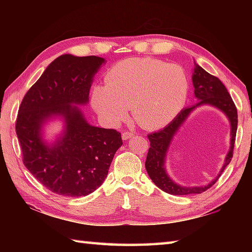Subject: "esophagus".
<instances>
[{
  "label": "esophagus",
  "mask_w": 252,
  "mask_h": 252,
  "mask_svg": "<svg viewBox=\"0 0 252 252\" xmlns=\"http://www.w3.org/2000/svg\"><path fill=\"white\" fill-rule=\"evenodd\" d=\"M133 135V132H131V131H125L122 133V139L123 140H127V139H130L131 136Z\"/></svg>",
  "instance_id": "obj_1"
}]
</instances>
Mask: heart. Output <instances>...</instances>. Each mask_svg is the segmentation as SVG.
I'll return each mask as SVG.
<instances>
[{
	"label": "heart",
	"mask_w": 252,
	"mask_h": 252,
	"mask_svg": "<svg viewBox=\"0 0 252 252\" xmlns=\"http://www.w3.org/2000/svg\"><path fill=\"white\" fill-rule=\"evenodd\" d=\"M190 82L181 66L149 58L123 60L104 74L103 85L92 88L90 101L101 120L118 126L130 106L144 129H159L171 122L189 95Z\"/></svg>",
	"instance_id": "1"
}]
</instances>
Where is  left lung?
<instances>
[{
    "instance_id": "left-lung-1",
    "label": "left lung",
    "mask_w": 252,
    "mask_h": 252,
    "mask_svg": "<svg viewBox=\"0 0 252 252\" xmlns=\"http://www.w3.org/2000/svg\"><path fill=\"white\" fill-rule=\"evenodd\" d=\"M194 73L192 75L194 94L195 97L200 100L198 104L190 108L183 109L169 125L163 129L155 132V133L148 134V139L150 141V148H149L147 160H146V169L151 180L155 185L160 188L162 191L173 195H187L194 193H202L211 188L218 181L224 169L230 163L233 156L234 141H236L237 127H238V112L234 102L232 101L231 95L223 83L215 75H211L204 71L201 66L194 64ZM201 104H211L217 106L221 110H223L229 118L230 124L232 125V147L229 153L226 157V161L223 169L215 181H213L209 185L204 187H181L174 184L165 173L164 170V161L165 155L168 148L169 143L173 135L178 129L182 123L185 121L186 117L195 106Z\"/></svg>"
}]
</instances>
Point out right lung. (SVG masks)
Here are the masks:
<instances>
[{
  "instance_id": "obj_1",
  "label": "right lung",
  "mask_w": 252,
  "mask_h": 252,
  "mask_svg": "<svg viewBox=\"0 0 252 252\" xmlns=\"http://www.w3.org/2000/svg\"><path fill=\"white\" fill-rule=\"evenodd\" d=\"M104 59L64 54L46 67L21 102L15 131L27 169L50 191L65 197H83L96 190L108 176L113 157L122 146L114 129L92 126L78 106L89 100L93 75ZM63 115V138L52 147L41 141L45 120Z\"/></svg>"
}]
</instances>
